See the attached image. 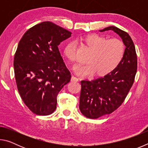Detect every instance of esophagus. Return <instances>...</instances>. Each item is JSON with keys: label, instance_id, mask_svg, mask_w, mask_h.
I'll return each instance as SVG.
<instances>
[{"label": "esophagus", "instance_id": "34e87169", "mask_svg": "<svg viewBox=\"0 0 148 148\" xmlns=\"http://www.w3.org/2000/svg\"><path fill=\"white\" fill-rule=\"evenodd\" d=\"M78 80H79V79L77 78V77H75L74 76H72L71 77V81L72 82H78Z\"/></svg>", "mask_w": 148, "mask_h": 148}]
</instances>
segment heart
I'll use <instances>...</instances> for the list:
<instances>
[{"instance_id":"b5f03b06","label":"heart","mask_w":148,"mask_h":148,"mask_svg":"<svg viewBox=\"0 0 148 148\" xmlns=\"http://www.w3.org/2000/svg\"><path fill=\"white\" fill-rule=\"evenodd\" d=\"M81 40L90 53L86 57V64L73 67L74 71L80 76L94 73L95 76H102L109 74L117 68L124 56L125 44L119 39H108L99 34H89L82 37ZM63 55L69 61H76V47L73 42L64 46Z\"/></svg>"}]
</instances>
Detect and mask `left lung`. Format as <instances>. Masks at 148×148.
Segmentation results:
<instances>
[{
	"mask_svg": "<svg viewBox=\"0 0 148 148\" xmlns=\"http://www.w3.org/2000/svg\"><path fill=\"white\" fill-rule=\"evenodd\" d=\"M113 31L125 46L124 56L116 69L104 77L81 81L79 110L87 118L97 119L110 114L121 106L134 83L137 70L134 44L127 32L110 26L100 32Z\"/></svg>",
	"mask_w": 148,
	"mask_h": 148,
	"instance_id": "1",
	"label": "left lung"
}]
</instances>
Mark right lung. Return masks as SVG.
I'll return each mask as SVG.
<instances>
[{"instance_id": "obj_1", "label": "right lung", "mask_w": 148, "mask_h": 148, "mask_svg": "<svg viewBox=\"0 0 148 148\" xmlns=\"http://www.w3.org/2000/svg\"><path fill=\"white\" fill-rule=\"evenodd\" d=\"M71 34L45 21L29 29L20 40L14 56L15 78L22 100L35 114L53 113L57 95L71 81L58 46Z\"/></svg>"}]
</instances>
